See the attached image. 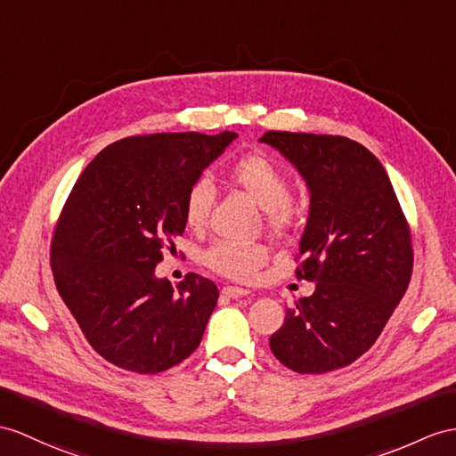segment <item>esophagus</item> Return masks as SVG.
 <instances>
[{
	"label": "esophagus",
	"instance_id": "1",
	"mask_svg": "<svg viewBox=\"0 0 456 456\" xmlns=\"http://www.w3.org/2000/svg\"><path fill=\"white\" fill-rule=\"evenodd\" d=\"M248 294H249V290H246V288H238V286L222 288V296L230 297V299H238V297H243V296H248Z\"/></svg>",
	"mask_w": 456,
	"mask_h": 456
}]
</instances>
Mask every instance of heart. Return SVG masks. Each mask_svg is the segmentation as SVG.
I'll return each mask as SVG.
<instances>
[{
    "label": "heart",
    "mask_w": 456,
    "mask_h": 456,
    "mask_svg": "<svg viewBox=\"0 0 456 456\" xmlns=\"http://www.w3.org/2000/svg\"><path fill=\"white\" fill-rule=\"evenodd\" d=\"M232 180L240 185L255 203L266 213V224L271 230H286L294 222V208L290 205V182L279 164L263 154H249L232 166ZM215 185L208 177H199L185 195V222L193 230H201L215 203ZM266 259L259 246L218 241L210 246L203 261L215 273L230 281H251Z\"/></svg>",
    "instance_id": "1"
}]
</instances>
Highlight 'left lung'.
Segmentation results:
<instances>
[{"label":"left lung","instance_id":"8db88e82","mask_svg":"<svg viewBox=\"0 0 456 456\" xmlns=\"http://www.w3.org/2000/svg\"><path fill=\"white\" fill-rule=\"evenodd\" d=\"M304 177L309 216L299 240L297 279L315 292L286 309L269 338L281 363L327 373L358 360L381 335L412 276V241L383 164L346 137L266 131Z\"/></svg>","mask_w":456,"mask_h":456}]
</instances>
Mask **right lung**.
<instances>
[{"instance_id":"add662e5","label":"right lung","mask_w":456,"mask_h":456,"mask_svg":"<svg viewBox=\"0 0 456 456\" xmlns=\"http://www.w3.org/2000/svg\"><path fill=\"white\" fill-rule=\"evenodd\" d=\"M238 135L157 133L110 144L86 166L52 240V271L88 344L121 370L160 373L191 356L218 288L154 274L185 230V195ZM170 249V251H172Z\"/></svg>"}]
</instances>
